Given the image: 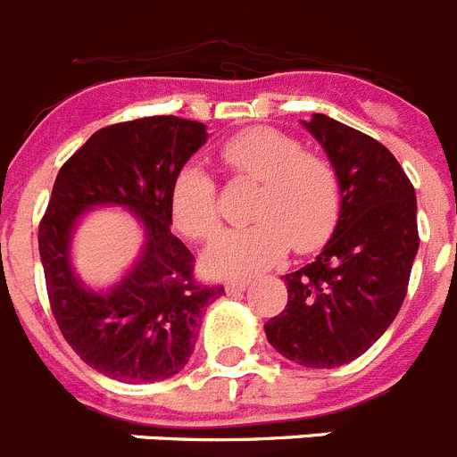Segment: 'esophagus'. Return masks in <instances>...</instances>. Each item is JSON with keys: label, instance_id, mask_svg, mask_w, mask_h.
Wrapping results in <instances>:
<instances>
[{"label": "esophagus", "instance_id": "1", "mask_svg": "<svg viewBox=\"0 0 457 457\" xmlns=\"http://www.w3.org/2000/svg\"><path fill=\"white\" fill-rule=\"evenodd\" d=\"M249 286V278H233L226 284V293H242Z\"/></svg>", "mask_w": 457, "mask_h": 457}]
</instances>
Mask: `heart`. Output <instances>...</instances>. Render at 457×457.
<instances>
[{
  "mask_svg": "<svg viewBox=\"0 0 457 457\" xmlns=\"http://www.w3.org/2000/svg\"><path fill=\"white\" fill-rule=\"evenodd\" d=\"M221 160L237 176L261 183L252 208L256 224L224 231L210 242L204 263L212 274H247L277 263L286 247L318 249L338 220V180L332 164L304 153L293 137L252 128L221 146ZM171 215L192 240L220 228L217 185L199 162H187L173 179Z\"/></svg>",
  "mask_w": 457,
  "mask_h": 457,
  "instance_id": "1",
  "label": "heart"
}]
</instances>
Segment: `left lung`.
Returning a JSON list of instances; mask_svg holds the SVG:
<instances>
[{"mask_svg":"<svg viewBox=\"0 0 457 457\" xmlns=\"http://www.w3.org/2000/svg\"><path fill=\"white\" fill-rule=\"evenodd\" d=\"M302 125L332 162L341 210L322 252L284 277L288 304L265 322V337L295 364L337 369L361 357L401 311L419 252L417 194L373 137L325 114Z\"/></svg>","mask_w":457,"mask_h":457,"instance_id":"1","label":"left lung"}]
</instances>
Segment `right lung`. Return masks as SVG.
Wrapping results in <instances>:
<instances>
[{"mask_svg":"<svg viewBox=\"0 0 457 457\" xmlns=\"http://www.w3.org/2000/svg\"><path fill=\"white\" fill-rule=\"evenodd\" d=\"M205 139L204 123L179 116L107 125L56 173L38 226L52 313L84 364L119 382H157L180 373L205 306L224 295V286L194 278L192 252L171 233L173 179ZM103 204L137 217L145 247L120 282L96 291L71 268L70 245L79 220Z\"/></svg>","mask_w":457,"mask_h":457,"instance_id":"1","label":"right lung"}]
</instances>
